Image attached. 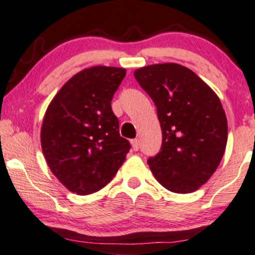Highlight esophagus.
I'll return each mask as SVG.
<instances>
[{"label": "esophagus", "instance_id": "obj_1", "mask_svg": "<svg viewBox=\"0 0 255 255\" xmlns=\"http://www.w3.org/2000/svg\"><path fill=\"white\" fill-rule=\"evenodd\" d=\"M131 145H132V149L134 151H137L139 149V140L138 139H132L131 140Z\"/></svg>", "mask_w": 255, "mask_h": 255}]
</instances>
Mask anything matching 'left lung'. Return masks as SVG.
I'll return each mask as SVG.
<instances>
[{
    "instance_id": "left-lung-1",
    "label": "left lung",
    "mask_w": 255,
    "mask_h": 255,
    "mask_svg": "<svg viewBox=\"0 0 255 255\" xmlns=\"http://www.w3.org/2000/svg\"><path fill=\"white\" fill-rule=\"evenodd\" d=\"M134 79L156 106L161 150L148 158L156 180L175 193L205 184L222 160L228 139L220 99L192 70L176 63L137 69Z\"/></svg>"
}]
</instances>
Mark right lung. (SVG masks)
<instances>
[{"label": "right lung", "instance_id": "1", "mask_svg": "<svg viewBox=\"0 0 255 255\" xmlns=\"http://www.w3.org/2000/svg\"><path fill=\"white\" fill-rule=\"evenodd\" d=\"M127 70L93 67L59 89L44 116L41 149L51 172L71 192L86 196L112 180L130 150L111 107Z\"/></svg>", "mask_w": 255, "mask_h": 255}]
</instances>
